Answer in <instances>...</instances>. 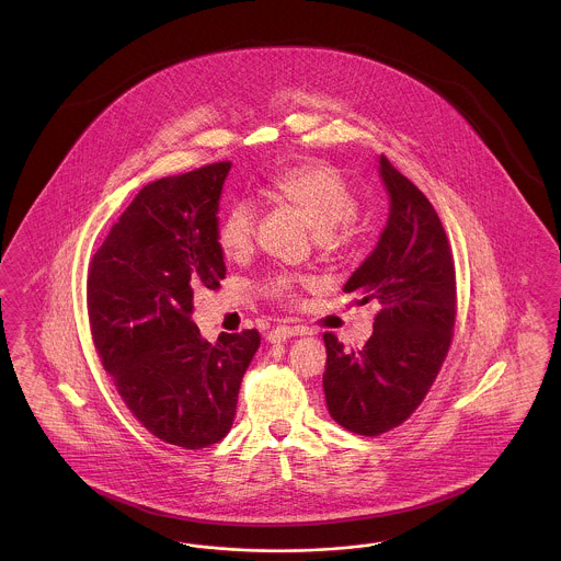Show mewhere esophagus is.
<instances>
[{
  "label": "esophagus",
  "instance_id": "1",
  "mask_svg": "<svg viewBox=\"0 0 561 561\" xmlns=\"http://www.w3.org/2000/svg\"><path fill=\"white\" fill-rule=\"evenodd\" d=\"M298 334H302V330L296 325H277V328L268 330L267 341L268 343H286L288 339L298 336Z\"/></svg>",
  "mask_w": 561,
  "mask_h": 561
}]
</instances>
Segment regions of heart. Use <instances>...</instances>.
Masks as SVG:
<instances>
[{
  "instance_id": "1",
  "label": "heart",
  "mask_w": 561,
  "mask_h": 561,
  "mask_svg": "<svg viewBox=\"0 0 561 561\" xmlns=\"http://www.w3.org/2000/svg\"><path fill=\"white\" fill-rule=\"evenodd\" d=\"M265 193L273 202L293 208L318 236L323 245H345L353 238V218L359 202L343 174L325 161H307L279 170L268 179ZM254 210L233 204L220 216L216 241L225 259L241 261L250 254L254 241ZM311 279L288 271H275L263 282V293L279 302H296L298 293L309 288Z\"/></svg>"
}]
</instances>
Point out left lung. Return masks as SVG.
<instances>
[{
	"instance_id": "8db88e82",
	"label": "left lung",
	"mask_w": 561,
	"mask_h": 561,
	"mask_svg": "<svg viewBox=\"0 0 561 561\" xmlns=\"http://www.w3.org/2000/svg\"><path fill=\"white\" fill-rule=\"evenodd\" d=\"M378 172L389 218L373 254L353 271L345 293L378 300L373 336L348 351L323 334V393L330 416L374 437L401 425L423 403L453 343L456 277L450 243L423 191L385 156Z\"/></svg>"
}]
</instances>
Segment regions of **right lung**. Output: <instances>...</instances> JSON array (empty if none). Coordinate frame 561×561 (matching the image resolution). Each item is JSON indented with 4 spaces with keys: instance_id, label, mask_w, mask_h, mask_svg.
I'll use <instances>...</instances> for the list:
<instances>
[{
    "instance_id": "right-lung-1",
    "label": "right lung",
    "mask_w": 561,
    "mask_h": 561,
    "mask_svg": "<svg viewBox=\"0 0 561 561\" xmlns=\"http://www.w3.org/2000/svg\"><path fill=\"white\" fill-rule=\"evenodd\" d=\"M231 161L165 176L140 188L88 268L94 347L117 393L161 442L199 450L236 419L241 378L261 334L202 339L193 290H216L225 261L218 202Z\"/></svg>"
}]
</instances>
